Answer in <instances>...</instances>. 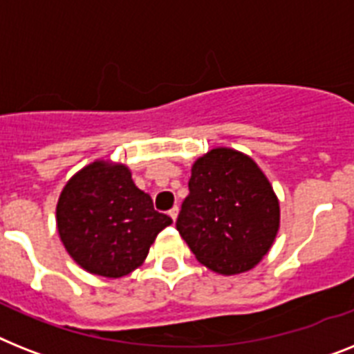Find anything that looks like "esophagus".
Returning <instances> with one entry per match:
<instances>
[{"mask_svg": "<svg viewBox=\"0 0 354 354\" xmlns=\"http://www.w3.org/2000/svg\"><path fill=\"white\" fill-rule=\"evenodd\" d=\"M168 215H170L171 221H174V223H175V218H177V215H179V206H174V208H171L170 212H168Z\"/></svg>", "mask_w": 354, "mask_h": 354, "instance_id": "1", "label": "esophagus"}]
</instances>
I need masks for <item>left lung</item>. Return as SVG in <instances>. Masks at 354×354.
<instances>
[{
	"mask_svg": "<svg viewBox=\"0 0 354 354\" xmlns=\"http://www.w3.org/2000/svg\"><path fill=\"white\" fill-rule=\"evenodd\" d=\"M177 230L197 261L221 275L255 268L279 232L270 180L241 151L215 148L195 160Z\"/></svg>",
	"mask_w": 354,
	"mask_h": 354,
	"instance_id": "obj_1",
	"label": "left lung"
}]
</instances>
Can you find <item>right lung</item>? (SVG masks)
I'll use <instances>...</instances> for the list:
<instances>
[{
	"mask_svg": "<svg viewBox=\"0 0 354 354\" xmlns=\"http://www.w3.org/2000/svg\"><path fill=\"white\" fill-rule=\"evenodd\" d=\"M171 218L131 180L127 166L95 160L72 177L57 203V232L70 257L93 275L119 279L141 266Z\"/></svg>",
	"mask_w": 354,
	"mask_h": 354,
	"instance_id": "right-lung-1",
	"label": "right lung"
}]
</instances>
